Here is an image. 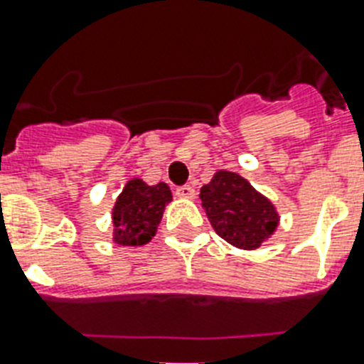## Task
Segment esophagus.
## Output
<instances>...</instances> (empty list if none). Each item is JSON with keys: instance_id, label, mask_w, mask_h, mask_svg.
Returning <instances> with one entry per match:
<instances>
[{"instance_id": "1", "label": "esophagus", "mask_w": 364, "mask_h": 364, "mask_svg": "<svg viewBox=\"0 0 364 364\" xmlns=\"http://www.w3.org/2000/svg\"><path fill=\"white\" fill-rule=\"evenodd\" d=\"M176 194L179 198H187V200H192V198L196 196V191H194L191 185H183V187H177Z\"/></svg>"}]
</instances>
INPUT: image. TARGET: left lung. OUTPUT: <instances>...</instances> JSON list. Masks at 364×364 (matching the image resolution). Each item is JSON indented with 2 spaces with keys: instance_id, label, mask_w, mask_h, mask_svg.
I'll return each mask as SVG.
<instances>
[{
  "instance_id": "left-lung-1",
  "label": "left lung",
  "mask_w": 364,
  "mask_h": 364,
  "mask_svg": "<svg viewBox=\"0 0 364 364\" xmlns=\"http://www.w3.org/2000/svg\"><path fill=\"white\" fill-rule=\"evenodd\" d=\"M215 232L237 249H258L279 226V213L239 173L220 170L200 191Z\"/></svg>"
}]
</instances>
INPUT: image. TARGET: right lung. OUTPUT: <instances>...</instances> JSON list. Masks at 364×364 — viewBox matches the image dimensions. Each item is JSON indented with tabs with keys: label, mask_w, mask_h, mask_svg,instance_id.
Instances as JSON below:
<instances>
[{
	"label": "right lung",
	"mask_w": 364,
	"mask_h": 364,
	"mask_svg": "<svg viewBox=\"0 0 364 364\" xmlns=\"http://www.w3.org/2000/svg\"><path fill=\"white\" fill-rule=\"evenodd\" d=\"M170 202L172 192L166 183L147 185L141 179H131L112 211L115 243L123 247L149 243Z\"/></svg>",
	"instance_id": "right-lung-1"
}]
</instances>
